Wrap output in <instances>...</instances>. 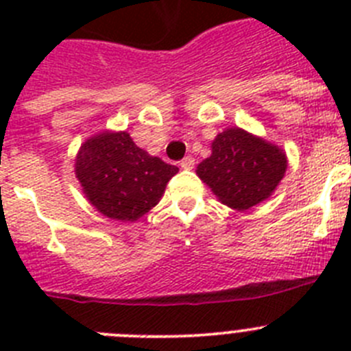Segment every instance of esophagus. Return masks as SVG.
<instances>
[{"instance_id": "1", "label": "esophagus", "mask_w": 351, "mask_h": 351, "mask_svg": "<svg viewBox=\"0 0 351 351\" xmlns=\"http://www.w3.org/2000/svg\"><path fill=\"white\" fill-rule=\"evenodd\" d=\"M195 167V158L193 156H186L181 160V169L191 170Z\"/></svg>"}]
</instances>
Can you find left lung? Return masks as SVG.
Returning <instances> with one entry per match:
<instances>
[{"label": "left lung", "instance_id": "obj_1", "mask_svg": "<svg viewBox=\"0 0 351 351\" xmlns=\"http://www.w3.org/2000/svg\"><path fill=\"white\" fill-rule=\"evenodd\" d=\"M287 163L281 147L243 128H228L214 138L213 154L197 167V173L219 202L246 210L271 197Z\"/></svg>", "mask_w": 351, "mask_h": 351}]
</instances>
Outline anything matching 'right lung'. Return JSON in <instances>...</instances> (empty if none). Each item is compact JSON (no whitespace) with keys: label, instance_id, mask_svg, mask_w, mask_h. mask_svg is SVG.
<instances>
[{"label":"right lung","instance_id":"right-lung-1","mask_svg":"<svg viewBox=\"0 0 351 351\" xmlns=\"http://www.w3.org/2000/svg\"><path fill=\"white\" fill-rule=\"evenodd\" d=\"M179 172L144 149L126 132H101L80 145L75 176L89 202L117 221H137L160 202Z\"/></svg>","mask_w":351,"mask_h":351}]
</instances>
